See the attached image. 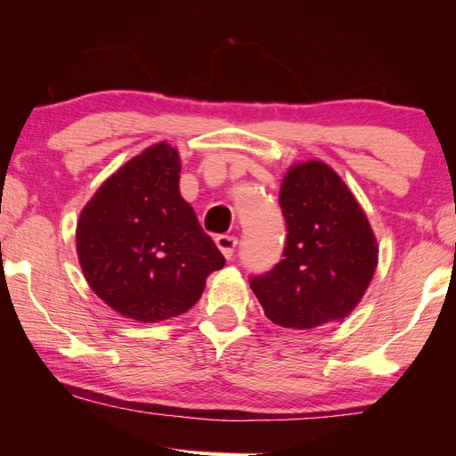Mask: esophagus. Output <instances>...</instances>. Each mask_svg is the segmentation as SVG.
Returning a JSON list of instances; mask_svg holds the SVG:
<instances>
[{
  "mask_svg": "<svg viewBox=\"0 0 456 456\" xmlns=\"http://www.w3.org/2000/svg\"><path fill=\"white\" fill-rule=\"evenodd\" d=\"M238 244V238L236 236H228V234H220L216 236V246H218L220 252L226 258H232L234 256V248Z\"/></svg>",
  "mask_w": 456,
  "mask_h": 456,
  "instance_id": "1",
  "label": "esophagus"
}]
</instances>
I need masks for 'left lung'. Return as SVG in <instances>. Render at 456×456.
I'll use <instances>...</instances> for the list:
<instances>
[{
  "mask_svg": "<svg viewBox=\"0 0 456 456\" xmlns=\"http://www.w3.org/2000/svg\"><path fill=\"white\" fill-rule=\"evenodd\" d=\"M287 244L281 263L250 289L274 325L289 330L341 321L374 279L378 242L346 182L323 161L290 166L281 183Z\"/></svg>",
  "mask_w": 456,
  "mask_h": 456,
  "instance_id": "left-lung-1",
  "label": "left lung"
}]
</instances>
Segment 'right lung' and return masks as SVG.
Wrapping results in <instances>:
<instances>
[{
    "mask_svg": "<svg viewBox=\"0 0 456 456\" xmlns=\"http://www.w3.org/2000/svg\"><path fill=\"white\" fill-rule=\"evenodd\" d=\"M182 161L166 141L104 182L77 224L82 274L110 309L158 323L191 309L222 252L179 193Z\"/></svg>",
    "mask_w": 456,
    "mask_h": 456,
    "instance_id": "right-lung-1",
    "label": "right lung"
}]
</instances>
